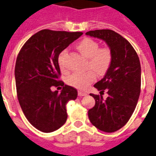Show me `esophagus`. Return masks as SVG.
I'll list each match as a JSON object with an SVG mask.
<instances>
[{"label": "esophagus", "instance_id": "1", "mask_svg": "<svg viewBox=\"0 0 156 156\" xmlns=\"http://www.w3.org/2000/svg\"><path fill=\"white\" fill-rule=\"evenodd\" d=\"M86 95H87V93H86V92H82V91H79V92H78V96H86Z\"/></svg>", "mask_w": 156, "mask_h": 156}]
</instances>
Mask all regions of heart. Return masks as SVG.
<instances>
[{
	"mask_svg": "<svg viewBox=\"0 0 156 156\" xmlns=\"http://www.w3.org/2000/svg\"><path fill=\"white\" fill-rule=\"evenodd\" d=\"M76 47L81 55L87 59L86 69L91 71L73 74L67 79V83L73 87L84 90L95 80L96 76L94 73L97 76H103L107 73L112 64V54L108 48H100L98 42L91 38H84ZM65 52H63L59 56V65L62 70H64L62 64Z\"/></svg>",
	"mask_w": 156,
	"mask_h": 156,
	"instance_id": "obj_1",
	"label": "heart"
}]
</instances>
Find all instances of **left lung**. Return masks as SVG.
Segmentation results:
<instances>
[{
  "label": "left lung",
  "mask_w": 156,
  "mask_h": 156,
  "mask_svg": "<svg viewBox=\"0 0 156 156\" xmlns=\"http://www.w3.org/2000/svg\"><path fill=\"white\" fill-rule=\"evenodd\" d=\"M85 34L105 41L112 54L110 68L94 85L100 93L106 90L108 96L104 100L102 95L90 94L96 104L88 110V118L100 131L116 132L129 120L138 102L141 86L140 59L132 44L115 31L100 29Z\"/></svg>",
  "instance_id": "1"
}]
</instances>
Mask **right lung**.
Returning a JSON list of instances; mask_svg holds the SVG:
<instances>
[{"mask_svg": "<svg viewBox=\"0 0 156 156\" xmlns=\"http://www.w3.org/2000/svg\"><path fill=\"white\" fill-rule=\"evenodd\" d=\"M83 33L43 29L25 42L16 58L15 80L19 104L29 123L43 132L59 129L67 120L66 104L77 91L58 80V58ZM52 86H63L60 94Z\"/></svg>", "mask_w": 156, "mask_h": 156, "instance_id": "obj_1", "label": "right lung"}]
</instances>
